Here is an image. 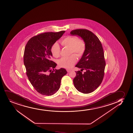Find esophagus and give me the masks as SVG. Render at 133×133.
Returning <instances> with one entry per match:
<instances>
[{"mask_svg": "<svg viewBox=\"0 0 133 133\" xmlns=\"http://www.w3.org/2000/svg\"><path fill=\"white\" fill-rule=\"evenodd\" d=\"M67 71L68 72H70L71 71V70H69V69H67Z\"/></svg>", "mask_w": 133, "mask_h": 133, "instance_id": "34e87169", "label": "esophagus"}]
</instances>
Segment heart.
Returning <instances> with one entry per match:
<instances>
[{"label":"heart","mask_w":133,"mask_h":133,"mask_svg":"<svg viewBox=\"0 0 133 133\" xmlns=\"http://www.w3.org/2000/svg\"><path fill=\"white\" fill-rule=\"evenodd\" d=\"M64 46L70 48L71 54L74 53L78 57L82 56L85 52L86 44L83 39L78 38L75 36H68L62 39L61 42ZM51 53L55 57H58L60 55L61 48L57 43L52 45L51 48ZM77 61L76 56L73 54L69 57H62L58 61L59 65L61 67L70 69L73 66Z\"/></svg>","instance_id":"obj_1"}]
</instances>
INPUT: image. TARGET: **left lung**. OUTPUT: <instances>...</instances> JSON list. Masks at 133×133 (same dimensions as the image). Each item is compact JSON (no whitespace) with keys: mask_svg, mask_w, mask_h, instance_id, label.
Here are the masks:
<instances>
[{"mask_svg":"<svg viewBox=\"0 0 133 133\" xmlns=\"http://www.w3.org/2000/svg\"><path fill=\"white\" fill-rule=\"evenodd\" d=\"M70 35L81 37L86 44L85 52L75 66L86 71L76 72L73 84L78 91L88 94L97 89L103 79L106 65L103 48L98 37L89 30H73Z\"/></svg>","mask_w":133,"mask_h":133,"instance_id":"left-lung-1","label":"left lung"}]
</instances>
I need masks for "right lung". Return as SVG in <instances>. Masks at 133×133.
<instances>
[{"label":"right lung","mask_w":133,"mask_h":133,"mask_svg":"<svg viewBox=\"0 0 133 133\" xmlns=\"http://www.w3.org/2000/svg\"><path fill=\"white\" fill-rule=\"evenodd\" d=\"M64 33L41 34L31 38L25 45L23 58L26 75L35 89L43 95L55 93L60 88L61 78L67 73L63 68L54 69L57 64L51 60V47Z\"/></svg>","instance_id":"add662e5"}]
</instances>
